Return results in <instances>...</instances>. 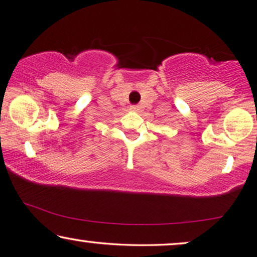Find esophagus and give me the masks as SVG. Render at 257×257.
I'll list each match as a JSON object with an SVG mask.
<instances>
[{
	"label": "esophagus",
	"instance_id": "1",
	"mask_svg": "<svg viewBox=\"0 0 257 257\" xmlns=\"http://www.w3.org/2000/svg\"><path fill=\"white\" fill-rule=\"evenodd\" d=\"M130 109H132L133 111H139L140 107L139 106H132V107H130Z\"/></svg>",
	"mask_w": 257,
	"mask_h": 257
}]
</instances>
